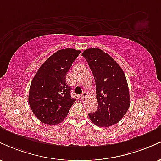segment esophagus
I'll use <instances>...</instances> for the list:
<instances>
[{
    "label": "esophagus",
    "mask_w": 161,
    "mask_h": 161,
    "mask_svg": "<svg viewBox=\"0 0 161 161\" xmlns=\"http://www.w3.org/2000/svg\"><path fill=\"white\" fill-rule=\"evenodd\" d=\"M86 97H87V94L86 93V92H83L82 95H81V98L85 99Z\"/></svg>",
    "instance_id": "34e87169"
}]
</instances>
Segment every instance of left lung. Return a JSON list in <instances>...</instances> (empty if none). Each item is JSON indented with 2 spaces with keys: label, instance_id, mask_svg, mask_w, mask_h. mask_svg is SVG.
<instances>
[{
  "label": "left lung",
  "instance_id": "8db88e82",
  "mask_svg": "<svg viewBox=\"0 0 161 161\" xmlns=\"http://www.w3.org/2000/svg\"><path fill=\"white\" fill-rule=\"evenodd\" d=\"M86 58L95 80L98 108L89 119L100 127H109L119 123L130 105L129 87L120 66L108 53L99 48L85 50Z\"/></svg>",
  "mask_w": 161,
  "mask_h": 161
}]
</instances>
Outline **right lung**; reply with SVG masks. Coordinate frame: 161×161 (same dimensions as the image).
Returning a JSON list of instances; mask_svg holds the SVG:
<instances>
[{
	"label": "right lung",
	"instance_id": "add662e5",
	"mask_svg": "<svg viewBox=\"0 0 161 161\" xmlns=\"http://www.w3.org/2000/svg\"><path fill=\"white\" fill-rule=\"evenodd\" d=\"M81 53L73 48L57 51L40 66L31 82L29 104L35 116L48 125L60 123L67 116L75 98L66 75Z\"/></svg>",
	"mask_w": 161,
	"mask_h": 161
}]
</instances>
